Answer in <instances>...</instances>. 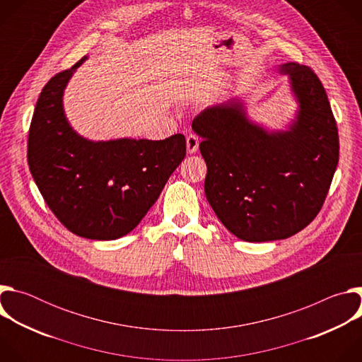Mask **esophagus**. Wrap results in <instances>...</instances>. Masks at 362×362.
Segmentation results:
<instances>
[{"instance_id": "1", "label": "esophagus", "mask_w": 362, "mask_h": 362, "mask_svg": "<svg viewBox=\"0 0 362 362\" xmlns=\"http://www.w3.org/2000/svg\"><path fill=\"white\" fill-rule=\"evenodd\" d=\"M186 147H187V153L189 154L196 153L197 148H199V137L194 136V134H189L186 137Z\"/></svg>"}]
</instances>
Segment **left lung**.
Here are the masks:
<instances>
[{
	"mask_svg": "<svg viewBox=\"0 0 362 362\" xmlns=\"http://www.w3.org/2000/svg\"><path fill=\"white\" fill-rule=\"evenodd\" d=\"M298 103L285 130L250 120L243 101L204 109L192 129L208 166L204 193L225 228L246 242L286 239L321 211L339 158L325 88L306 66L278 67Z\"/></svg>",
	"mask_w": 362,
	"mask_h": 362,
	"instance_id": "8db88e82",
	"label": "left lung"
}]
</instances>
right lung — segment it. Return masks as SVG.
<instances>
[{
    "instance_id": "add662e5",
    "label": "right lung",
    "mask_w": 362,
    "mask_h": 362,
    "mask_svg": "<svg viewBox=\"0 0 362 362\" xmlns=\"http://www.w3.org/2000/svg\"><path fill=\"white\" fill-rule=\"evenodd\" d=\"M84 56L51 78L37 100L28 166L45 203L73 233L113 240L132 232L160 196L186 154L183 134L165 140L93 141L69 123L63 94Z\"/></svg>"
}]
</instances>
